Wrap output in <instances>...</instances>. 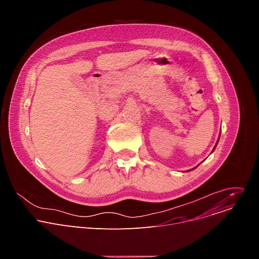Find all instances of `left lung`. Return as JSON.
Wrapping results in <instances>:
<instances>
[{
    "mask_svg": "<svg viewBox=\"0 0 259 259\" xmlns=\"http://www.w3.org/2000/svg\"><path fill=\"white\" fill-rule=\"evenodd\" d=\"M218 140H219V137H218ZM218 140H217V142H216V144H215V146H214V149H213V151L215 150V147H216V145H217V143H218ZM213 151H212V152H213ZM195 168H197V167H195ZM195 168H194V169H195ZM194 169H192V170H194ZM189 171H191V170H189Z\"/></svg>",
    "mask_w": 259,
    "mask_h": 259,
    "instance_id": "8db88e82",
    "label": "left lung"
}]
</instances>
